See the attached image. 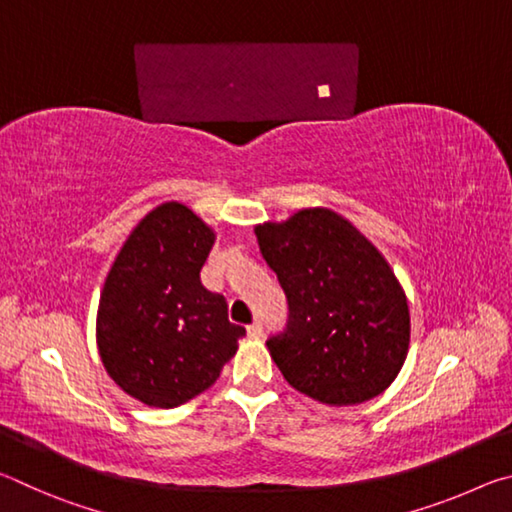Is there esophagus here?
Instances as JSON below:
<instances>
[{"label":"esophagus","mask_w":512,"mask_h":512,"mask_svg":"<svg viewBox=\"0 0 512 512\" xmlns=\"http://www.w3.org/2000/svg\"><path fill=\"white\" fill-rule=\"evenodd\" d=\"M248 336L250 339H262V334H264V327H262V323H259V320H255L253 325H248Z\"/></svg>","instance_id":"34e87169"}]
</instances>
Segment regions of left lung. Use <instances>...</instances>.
<instances>
[{"label":"left lung","mask_w":512,"mask_h":512,"mask_svg":"<svg viewBox=\"0 0 512 512\" xmlns=\"http://www.w3.org/2000/svg\"><path fill=\"white\" fill-rule=\"evenodd\" d=\"M255 235L289 300L287 329L266 341L284 379L329 406L384 393L411 343L409 300L386 257L329 207L259 223Z\"/></svg>","instance_id":"obj_1"}]
</instances>
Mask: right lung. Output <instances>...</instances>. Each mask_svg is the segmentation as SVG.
<instances>
[{
	"label": "right lung",
	"instance_id": "obj_1",
	"mask_svg": "<svg viewBox=\"0 0 512 512\" xmlns=\"http://www.w3.org/2000/svg\"><path fill=\"white\" fill-rule=\"evenodd\" d=\"M214 241L201 216L167 201L135 225L103 282V368L121 391L153 409H176L207 391L246 334L228 320L221 293L201 282Z\"/></svg>",
	"mask_w": 512,
	"mask_h": 512
}]
</instances>
